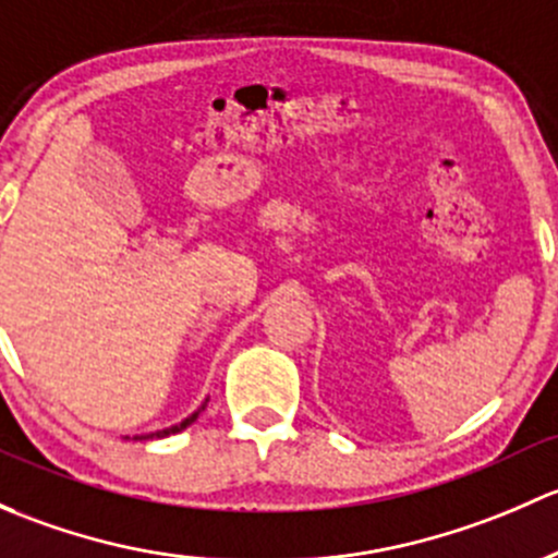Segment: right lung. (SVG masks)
<instances>
[{"instance_id":"1","label":"right lung","mask_w":558,"mask_h":558,"mask_svg":"<svg viewBox=\"0 0 558 558\" xmlns=\"http://www.w3.org/2000/svg\"><path fill=\"white\" fill-rule=\"evenodd\" d=\"M204 411V405L198 408V411L195 413H191V416L185 418V422H180V424H174V427H166V429H158V433H150V435H142V438H136V440H145V438H166V435H174V433H182V429L185 427H191V424L195 422V418H198V413Z\"/></svg>"}]
</instances>
